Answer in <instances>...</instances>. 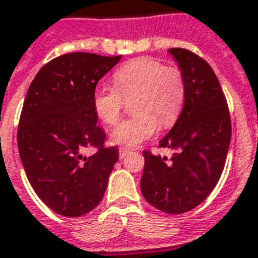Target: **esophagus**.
Returning a JSON list of instances; mask_svg holds the SVG:
<instances>
[{
  "instance_id": "esophagus-1",
  "label": "esophagus",
  "mask_w": 258,
  "mask_h": 258,
  "mask_svg": "<svg viewBox=\"0 0 258 258\" xmlns=\"http://www.w3.org/2000/svg\"><path fill=\"white\" fill-rule=\"evenodd\" d=\"M127 154H129V150H127V149H119V157H120V158H125Z\"/></svg>"
}]
</instances>
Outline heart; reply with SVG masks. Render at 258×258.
<instances>
[{"mask_svg":"<svg viewBox=\"0 0 258 258\" xmlns=\"http://www.w3.org/2000/svg\"><path fill=\"white\" fill-rule=\"evenodd\" d=\"M114 87H97L93 109L105 125L120 118L123 100L132 101L135 116L123 120L111 133L112 143L133 147L153 138L158 129L176 122L184 101V80L178 68H165L153 58H138L114 74Z\"/></svg>","mask_w":258,"mask_h":258,"instance_id":"b5f03b06","label":"heart"}]
</instances>
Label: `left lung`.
<instances>
[{"mask_svg":"<svg viewBox=\"0 0 258 258\" xmlns=\"http://www.w3.org/2000/svg\"><path fill=\"white\" fill-rule=\"evenodd\" d=\"M184 80L182 112L160 147L167 157L144 151L140 180L143 197L167 214L190 211L213 191L231 144V118L226 100L211 67L183 48L168 50Z\"/></svg>","mask_w":258,"mask_h":258,"instance_id":"1","label":"left lung"}]
</instances>
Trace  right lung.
I'll return each instance as SVG.
<instances>
[{
    "mask_svg": "<svg viewBox=\"0 0 258 258\" xmlns=\"http://www.w3.org/2000/svg\"><path fill=\"white\" fill-rule=\"evenodd\" d=\"M120 55L65 54L41 68L27 90L18 127L25 172L47 207L63 217H82L101 202L119 154L103 147L93 93ZM86 147H100L86 157Z\"/></svg>",
    "mask_w": 258,
    "mask_h": 258,
    "instance_id": "add662e5",
    "label": "right lung"
}]
</instances>
